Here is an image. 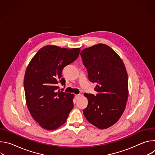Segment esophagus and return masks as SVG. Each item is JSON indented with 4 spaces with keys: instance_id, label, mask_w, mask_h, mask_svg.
Wrapping results in <instances>:
<instances>
[{
    "instance_id": "34e87169",
    "label": "esophagus",
    "mask_w": 155,
    "mask_h": 155,
    "mask_svg": "<svg viewBox=\"0 0 155 155\" xmlns=\"http://www.w3.org/2000/svg\"><path fill=\"white\" fill-rule=\"evenodd\" d=\"M80 96H81V94H77V95L75 96V97H76V99H78Z\"/></svg>"
}]
</instances>
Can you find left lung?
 <instances>
[{
  "instance_id": "8db88e82",
  "label": "left lung",
  "mask_w": 155,
  "mask_h": 155,
  "mask_svg": "<svg viewBox=\"0 0 155 155\" xmlns=\"http://www.w3.org/2000/svg\"><path fill=\"white\" fill-rule=\"evenodd\" d=\"M81 57L89 80L95 83L96 95L84 94L88 104L83 110L86 119L103 129L116 123L123 115L128 97V77L119 55L105 44L81 50Z\"/></svg>"
}]
</instances>
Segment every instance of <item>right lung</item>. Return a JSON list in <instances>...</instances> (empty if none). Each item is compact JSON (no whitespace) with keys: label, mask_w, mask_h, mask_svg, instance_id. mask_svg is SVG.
Listing matches in <instances>:
<instances>
[{"label":"right lung","mask_w":155,"mask_h":155,"mask_svg":"<svg viewBox=\"0 0 155 155\" xmlns=\"http://www.w3.org/2000/svg\"><path fill=\"white\" fill-rule=\"evenodd\" d=\"M80 49L47 45L40 49L26 69V102L33 118L43 129L54 130L64 124L74 107V94L59 90L65 84L62 71L79 56Z\"/></svg>","instance_id":"right-lung-1"}]
</instances>
